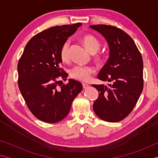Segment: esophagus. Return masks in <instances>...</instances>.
Masks as SVG:
<instances>
[{
    "label": "esophagus",
    "mask_w": 158,
    "mask_h": 158,
    "mask_svg": "<svg viewBox=\"0 0 158 158\" xmlns=\"http://www.w3.org/2000/svg\"><path fill=\"white\" fill-rule=\"evenodd\" d=\"M82 85H83V88H84V89H86L89 87V85L87 84H83Z\"/></svg>",
    "instance_id": "obj_1"
}]
</instances>
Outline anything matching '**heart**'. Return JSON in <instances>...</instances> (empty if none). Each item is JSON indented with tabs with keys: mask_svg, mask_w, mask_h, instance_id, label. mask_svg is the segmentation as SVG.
<instances>
[{
	"mask_svg": "<svg viewBox=\"0 0 158 158\" xmlns=\"http://www.w3.org/2000/svg\"><path fill=\"white\" fill-rule=\"evenodd\" d=\"M82 42L85 48L90 53H94L100 49V42L92 35H85L82 37ZM69 43L66 41L63 43L60 50V56L61 60L67 62L69 60ZM96 59L100 60L101 56H96ZM95 73V69L92 66L76 65L73 67L69 71V74L72 78L82 82H86L90 79L92 74Z\"/></svg>",
	"mask_w": 158,
	"mask_h": 158,
	"instance_id": "obj_1",
	"label": "heart"
}]
</instances>
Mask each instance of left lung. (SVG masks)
<instances>
[{"label": "left lung", "mask_w": 158, "mask_h": 158, "mask_svg": "<svg viewBox=\"0 0 158 158\" xmlns=\"http://www.w3.org/2000/svg\"><path fill=\"white\" fill-rule=\"evenodd\" d=\"M90 28L102 35L110 52L98 78L112 82L109 86L92 85L99 92L93 110L103 121H121L133 110L143 90L142 56L132 37L121 29L105 24Z\"/></svg>", "instance_id": "8db88e82"}]
</instances>
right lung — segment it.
I'll use <instances>...</instances> for the list:
<instances>
[{"instance_id": "add662e5", "label": "right lung", "mask_w": 158, "mask_h": 158, "mask_svg": "<svg viewBox=\"0 0 158 158\" xmlns=\"http://www.w3.org/2000/svg\"><path fill=\"white\" fill-rule=\"evenodd\" d=\"M81 23L56 26L33 36L26 44L17 65L18 85L26 105L37 118L54 123L62 121L83 89L81 83L69 79L60 68V50Z\"/></svg>"}]
</instances>
